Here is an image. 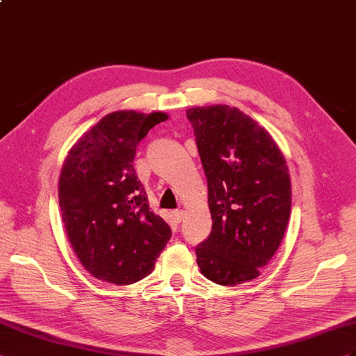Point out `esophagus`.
Returning a JSON list of instances; mask_svg holds the SVG:
<instances>
[{"mask_svg":"<svg viewBox=\"0 0 356 356\" xmlns=\"http://www.w3.org/2000/svg\"><path fill=\"white\" fill-rule=\"evenodd\" d=\"M172 216H175V220L177 222H180L184 220V211H181V209H176V211H172Z\"/></svg>","mask_w":356,"mask_h":356,"instance_id":"esophagus-1","label":"esophagus"}]
</instances>
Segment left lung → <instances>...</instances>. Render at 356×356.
<instances>
[{
	"label": "left lung",
	"mask_w": 356,
	"mask_h": 356,
	"mask_svg": "<svg viewBox=\"0 0 356 356\" xmlns=\"http://www.w3.org/2000/svg\"><path fill=\"white\" fill-rule=\"evenodd\" d=\"M193 124L212 215V232L195 247L203 275L236 286L259 277L284 236L291 209L286 159L272 136L227 105L186 111Z\"/></svg>",
	"instance_id": "obj_1"
}]
</instances>
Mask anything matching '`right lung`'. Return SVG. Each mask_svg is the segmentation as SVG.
<instances>
[{
    "label": "right lung",
    "mask_w": 356,
    "mask_h": 356,
    "mask_svg": "<svg viewBox=\"0 0 356 356\" xmlns=\"http://www.w3.org/2000/svg\"><path fill=\"white\" fill-rule=\"evenodd\" d=\"M167 114L117 111L83 135L63 163L58 198L72 248L97 280L132 284L171 238L134 170L136 145Z\"/></svg>",
    "instance_id": "obj_1"
}]
</instances>
